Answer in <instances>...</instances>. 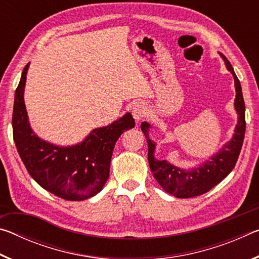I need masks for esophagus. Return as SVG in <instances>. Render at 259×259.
<instances>
[{
  "label": "esophagus",
  "mask_w": 259,
  "mask_h": 259,
  "mask_svg": "<svg viewBox=\"0 0 259 259\" xmlns=\"http://www.w3.org/2000/svg\"><path fill=\"white\" fill-rule=\"evenodd\" d=\"M133 116L136 122H139L145 116V106H144V104L138 103L135 105L133 108Z\"/></svg>",
  "instance_id": "obj_1"
}]
</instances>
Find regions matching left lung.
I'll use <instances>...</instances> for the list:
<instances>
[{
    "mask_svg": "<svg viewBox=\"0 0 259 259\" xmlns=\"http://www.w3.org/2000/svg\"><path fill=\"white\" fill-rule=\"evenodd\" d=\"M222 57L225 60L227 69L234 76L236 90L234 105L236 112L239 114V121L235 128L234 137L226 145L223 146L222 151L213 155L211 160L207 161L199 168L188 170V171L178 169L164 160H156L154 159L155 144L152 143L148 138L150 124L147 122H143L140 126L148 143V163H150L153 176L166 193L176 196V198H193V196L204 194L211 190L233 170L236 161L239 159L241 148H242L245 134V106L242 89H241L240 81L235 75L231 63L224 55H222Z\"/></svg>",
    "mask_w": 259,
    "mask_h": 259,
    "instance_id": "1",
    "label": "left lung"
}]
</instances>
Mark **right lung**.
I'll use <instances>...</instances> for the list:
<instances>
[{
    "instance_id": "obj_1",
    "label": "right lung",
    "mask_w": 259,
    "mask_h": 259,
    "mask_svg": "<svg viewBox=\"0 0 259 259\" xmlns=\"http://www.w3.org/2000/svg\"><path fill=\"white\" fill-rule=\"evenodd\" d=\"M29 63L26 65L15 94L12 131L20 159L38 185L58 198L81 201L102 191L109 176L116 140L135 126L126 113L111 125L93 130L84 142L59 147L45 142L30 129L24 103V88Z\"/></svg>"
}]
</instances>
